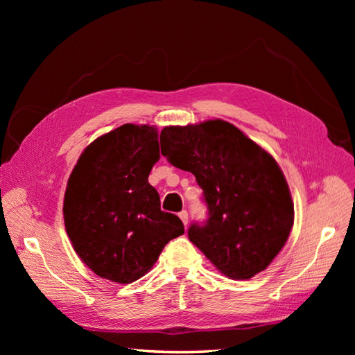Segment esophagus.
Returning a JSON list of instances; mask_svg holds the SVG:
<instances>
[{"mask_svg": "<svg viewBox=\"0 0 355 355\" xmlns=\"http://www.w3.org/2000/svg\"><path fill=\"white\" fill-rule=\"evenodd\" d=\"M179 218L182 219V222H184V225L187 227V225H188V211L187 210H182L179 213Z\"/></svg>", "mask_w": 355, "mask_h": 355, "instance_id": "obj_1", "label": "esophagus"}]
</instances>
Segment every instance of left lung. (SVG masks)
I'll use <instances>...</instances> for the list:
<instances>
[{
  "instance_id": "left-lung-1",
  "label": "left lung",
  "mask_w": 355,
  "mask_h": 355,
  "mask_svg": "<svg viewBox=\"0 0 355 355\" xmlns=\"http://www.w3.org/2000/svg\"><path fill=\"white\" fill-rule=\"evenodd\" d=\"M161 154L191 171L209 218L188 237L232 280H249L280 253L295 209L280 166L265 149L223 120L164 127Z\"/></svg>"
}]
</instances>
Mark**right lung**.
<instances>
[{
    "mask_svg": "<svg viewBox=\"0 0 355 355\" xmlns=\"http://www.w3.org/2000/svg\"><path fill=\"white\" fill-rule=\"evenodd\" d=\"M158 158L157 128L124 124L92 142L73 167L63 219L73 250L96 275L133 283L185 232L148 182Z\"/></svg>",
    "mask_w": 355,
    "mask_h": 355,
    "instance_id": "obj_1",
    "label": "right lung"
}]
</instances>
